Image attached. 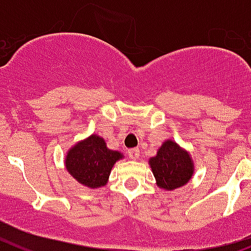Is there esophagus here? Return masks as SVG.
Segmentation results:
<instances>
[{
  "instance_id": "esophagus-1",
  "label": "esophagus",
  "mask_w": 251,
  "mask_h": 251,
  "mask_svg": "<svg viewBox=\"0 0 251 251\" xmlns=\"http://www.w3.org/2000/svg\"><path fill=\"white\" fill-rule=\"evenodd\" d=\"M127 153H128V157H130L131 160H137L140 157L139 149H130V150L127 151Z\"/></svg>"
}]
</instances>
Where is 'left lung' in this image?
I'll list each match as a JSON object with an SVG mask.
<instances>
[{
    "label": "left lung",
    "mask_w": 251,
    "mask_h": 251,
    "mask_svg": "<svg viewBox=\"0 0 251 251\" xmlns=\"http://www.w3.org/2000/svg\"><path fill=\"white\" fill-rule=\"evenodd\" d=\"M157 186L174 190L191 179L194 162L190 153L180 148L173 140H166L157 150L156 156L149 160Z\"/></svg>",
    "instance_id": "8db88e82"
}]
</instances>
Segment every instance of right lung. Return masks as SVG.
I'll use <instances>...</instances> for the list:
<instances>
[{
    "label": "right lung",
    "instance_id": "right-lung-1",
    "mask_svg": "<svg viewBox=\"0 0 251 251\" xmlns=\"http://www.w3.org/2000/svg\"><path fill=\"white\" fill-rule=\"evenodd\" d=\"M123 157L119 151L107 149L102 137L91 135L70 149L65 165L72 177L80 184L96 189L105 186L112 166Z\"/></svg>",
    "mask_w": 251,
    "mask_h": 251
}]
</instances>
